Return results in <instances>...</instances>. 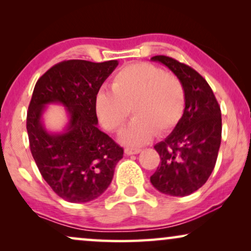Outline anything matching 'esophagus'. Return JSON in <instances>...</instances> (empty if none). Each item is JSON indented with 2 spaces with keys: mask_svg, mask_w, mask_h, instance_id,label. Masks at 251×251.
<instances>
[{
  "mask_svg": "<svg viewBox=\"0 0 251 251\" xmlns=\"http://www.w3.org/2000/svg\"><path fill=\"white\" fill-rule=\"evenodd\" d=\"M140 151L139 149H132V147H126V149H125V153L126 154V155H132V154H138Z\"/></svg>",
  "mask_w": 251,
  "mask_h": 251,
  "instance_id": "obj_1",
  "label": "esophagus"
}]
</instances>
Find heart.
Masks as SVG:
<instances>
[{
    "instance_id": "heart-1",
    "label": "heart",
    "mask_w": 251,
    "mask_h": 251,
    "mask_svg": "<svg viewBox=\"0 0 251 251\" xmlns=\"http://www.w3.org/2000/svg\"><path fill=\"white\" fill-rule=\"evenodd\" d=\"M112 91L100 89L95 96V111L100 125L118 132L130 116L135 119L120 135L121 143L142 146L155 132L167 135L179 125L186 107V90L177 75L150 63L120 70L112 78Z\"/></svg>"
}]
</instances>
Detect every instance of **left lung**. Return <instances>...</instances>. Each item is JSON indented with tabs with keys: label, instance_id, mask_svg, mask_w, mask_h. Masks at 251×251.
Wrapping results in <instances>:
<instances>
[{
	"label": "left lung",
	"instance_id": "obj_1",
	"mask_svg": "<svg viewBox=\"0 0 251 251\" xmlns=\"http://www.w3.org/2000/svg\"><path fill=\"white\" fill-rule=\"evenodd\" d=\"M151 59L166 65L186 90L179 125L154 146L161 162L151 183L163 194L186 197L205 184L215 168L222 140L221 107L208 82L188 65L167 56Z\"/></svg>",
	"mask_w": 251,
	"mask_h": 251
}]
</instances>
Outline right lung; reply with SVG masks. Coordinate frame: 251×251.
Returning <instances> with one entry per match:
<instances>
[{"label":"right lung","mask_w":251,"mask_h":251,"mask_svg":"<svg viewBox=\"0 0 251 251\" xmlns=\"http://www.w3.org/2000/svg\"><path fill=\"white\" fill-rule=\"evenodd\" d=\"M118 60H64L48 70L34 88L27 112L29 147L44 180L58 197L73 203L95 200L109 186L123 149L97 128L95 96ZM58 102L70 122L60 134L44 128V106Z\"/></svg>","instance_id":"add662e5"}]
</instances>
